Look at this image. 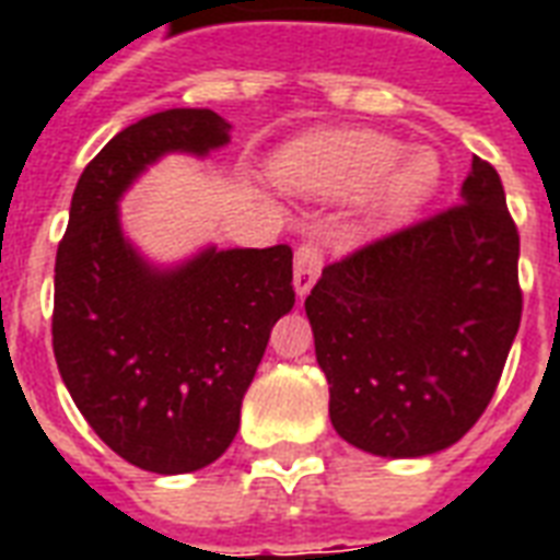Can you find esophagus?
<instances>
[{"label": "esophagus", "instance_id": "esophagus-1", "mask_svg": "<svg viewBox=\"0 0 560 560\" xmlns=\"http://www.w3.org/2000/svg\"><path fill=\"white\" fill-rule=\"evenodd\" d=\"M323 272V253L319 246L314 244H302L296 249V258H293V288H296L299 296H307L311 288L319 279Z\"/></svg>", "mask_w": 560, "mask_h": 560}]
</instances>
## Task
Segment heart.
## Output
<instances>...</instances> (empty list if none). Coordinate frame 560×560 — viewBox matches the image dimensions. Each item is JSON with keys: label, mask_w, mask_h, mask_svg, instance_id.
<instances>
[{"label": "heart", "mask_w": 560, "mask_h": 560, "mask_svg": "<svg viewBox=\"0 0 560 560\" xmlns=\"http://www.w3.org/2000/svg\"><path fill=\"white\" fill-rule=\"evenodd\" d=\"M272 177L316 200L366 197V220L389 226L418 211L439 188L442 165L430 148H409L374 130H316L281 148Z\"/></svg>", "instance_id": "heart-1"}]
</instances>
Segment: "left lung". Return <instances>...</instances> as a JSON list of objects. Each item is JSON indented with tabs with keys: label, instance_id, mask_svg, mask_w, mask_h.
<instances>
[{
	"label": "left lung",
	"instance_id": "obj_1",
	"mask_svg": "<svg viewBox=\"0 0 560 560\" xmlns=\"http://www.w3.org/2000/svg\"><path fill=\"white\" fill-rule=\"evenodd\" d=\"M517 258L500 174L474 156L459 206L328 264L305 311L334 430L389 459L459 442L521 328Z\"/></svg>",
	"mask_w": 560,
	"mask_h": 560
}]
</instances>
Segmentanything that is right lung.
<instances>
[{"instance_id":"add662e5","label":"right lung","mask_w":560,"mask_h":560,"mask_svg":"<svg viewBox=\"0 0 560 560\" xmlns=\"http://www.w3.org/2000/svg\"><path fill=\"white\" fill-rule=\"evenodd\" d=\"M211 109L125 127L83 168L57 246L51 342L66 389L98 439L151 474H191L226 453L272 325L290 314L293 253L206 246L156 267L121 229L118 200L165 153L229 144Z\"/></svg>"}]
</instances>
